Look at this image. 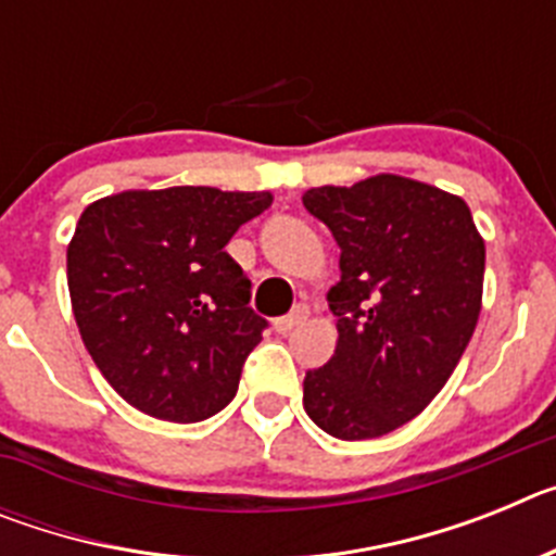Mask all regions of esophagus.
I'll use <instances>...</instances> for the list:
<instances>
[{
	"label": "esophagus",
	"instance_id": "obj_1",
	"mask_svg": "<svg viewBox=\"0 0 556 556\" xmlns=\"http://www.w3.org/2000/svg\"><path fill=\"white\" fill-rule=\"evenodd\" d=\"M306 317H308V308L306 306H294L292 312L287 314V317H278V320H275L273 326H275V331H278V333H289L294 326H301V323L306 320Z\"/></svg>",
	"mask_w": 556,
	"mask_h": 556
}]
</instances>
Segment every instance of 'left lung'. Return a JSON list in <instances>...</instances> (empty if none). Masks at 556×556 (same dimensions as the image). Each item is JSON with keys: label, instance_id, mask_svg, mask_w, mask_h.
<instances>
[{"label": "left lung", "instance_id": "left-lung-1", "mask_svg": "<svg viewBox=\"0 0 556 556\" xmlns=\"http://www.w3.org/2000/svg\"><path fill=\"white\" fill-rule=\"evenodd\" d=\"M339 244L337 351L303 378V409L339 440L409 424L445 387L481 312L484 239L456 194L372 175L303 194Z\"/></svg>", "mask_w": 556, "mask_h": 556}]
</instances>
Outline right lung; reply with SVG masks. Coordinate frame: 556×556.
I'll list each match as a JSON object with an SVG mask.
<instances>
[{"label": "right lung", "mask_w": 556, "mask_h": 556, "mask_svg": "<svg viewBox=\"0 0 556 556\" xmlns=\"http://www.w3.org/2000/svg\"><path fill=\"white\" fill-rule=\"evenodd\" d=\"M269 205V191L172 186L83 211L66 250L72 312L127 404L198 424L233 401L267 320L248 306L250 281L225 244Z\"/></svg>", "instance_id": "obj_1"}]
</instances>
